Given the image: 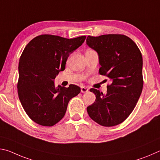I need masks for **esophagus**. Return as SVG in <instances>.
Listing matches in <instances>:
<instances>
[{"instance_id":"1","label":"esophagus","mask_w":160,"mask_h":160,"mask_svg":"<svg viewBox=\"0 0 160 160\" xmlns=\"http://www.w3.org/2000/svg\"><path fill=\"white\" fill-rule=\"evenodd\" d=\"M88 90H89V89L87 88V87H82V88H81V92L82 93H85V92H88Z\"/></svg>"}]
</instances>
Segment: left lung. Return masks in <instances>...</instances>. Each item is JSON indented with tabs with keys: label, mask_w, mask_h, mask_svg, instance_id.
<instances>
[{
	"label": "left lung",
	"mask_w": 160,
	"mask_h": 160,
	"mask_svg": "<svg viewBox=\"0 0 160 160\" xmlns=\"http://www.w3.org/2000/svg\"><path fill=\"white\" fill-rule=\"evenodd\" d=\"M86 43L98 53L99 74L112 82L105 94L90 89L96 99L87 111L99 125H118L131 114L142 92V54L135 43L122 34L88 36Z\"/></svg>",
	"instance_id": "left-lung-1"
}]
</instances>
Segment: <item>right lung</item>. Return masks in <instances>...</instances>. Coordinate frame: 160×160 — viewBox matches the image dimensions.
<instances>
[{
    "mask_svg": "<svg viewBox=\"0 0 160 160\" xmlns=\"http://www.w3.org/2000/svg\"><path fill=\"white\" fill-rule=\"evenodd\" d=\"M85 39V36L66 39L43 34L26 46L19 61L18 92L23 109L35 123L55 125L63 118L70 99L80 92L75 85L55 88L54 80L65 70L70 54Z\"/></svg>",
    "mask_w": 160,
    "mask_h": 160,
    "instance_id": "obj_1",
    "label": "right lung"
}]
</instances>
